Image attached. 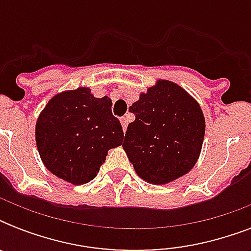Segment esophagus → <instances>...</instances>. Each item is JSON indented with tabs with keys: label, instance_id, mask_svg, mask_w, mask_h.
Segmentation results:
<instances>
[{
	"label": "esophagus",
	"instance_id": "obj_1",
	"mask_svg": "<svg viewBox=\"0 0 251 251\" xmlns=\"http://www.w3.org/2000/svg\"><path fill=\"white\" fill-rule=\"evenodd\" d=\"M120 121H121V125H122V129H124V131H126V129H127V117H121L120 118Z\"/></svg>",
	"mask_w": 251,
	"mask_h": 251
}]
</instances>
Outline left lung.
I'll list each match as a JSON object with an SVG mask.
<instances>
[{"instance_id": "8db88e82", "label": "left lung", "mask_w": 251, "mask_h": 251, "mask_svg": "<svg viewBox=\"0 0 251 251\" xmlns=\"http://www.w3.org/2000/svg\"><path fill=\"white\" fill-rule=\"evenodd\" d=\"M129 110L135 121L127 126L122 147L137 175L163 185L190 172L206 129L198 102L176 83L159 80Z\"/></svg>"}]
</instances>
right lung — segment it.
<instances>
[{
    "label": "right lung",
    "mask_w": 251,
    "mask_h": 251,
    "mask_svg": "<svg viewBox=\"0 0 251 251\" xmlns=\"http://www.w3.org/2000/svg\"><path fill=\"white\" fill-rule=\"evenodd\" d=\"M124 131L108 96L95 98L80 87L50 99L36 122V145L50 173L74 185L94 179Z\"/></svg>",
    "instance_id": "obj_1"
}]
</instances>
